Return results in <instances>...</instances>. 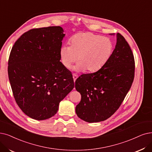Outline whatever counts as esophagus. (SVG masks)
I'll return each mask as SVG.
<instances>
[{
	"label": "esophagus",
	"instance_id": "1",
	"mask_svg": "<svg viewBox=\"0 0 152 152\" xmlns=\"http://www.w3.org/2000/svg\"><path fill=\"white\" fill-rule=\"evenodd\" d=\"M77 78H78V75H76L75 74H73V78H74V82H75V80H76V79H77Z\"/></svg>",
	"mask_w": 152,
	"mask_h": 152
}]
</instances>
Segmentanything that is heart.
<instances>
[{"instance_id": "heart-1", "label": "heart", "mask_w": 152, "mask_h": 152, "mask_svg": "<svg viewBox=\"0 0 152 152\" xmlns=\"http://www.w3.org/2000/svg\"><path fill=\"white\" fill-rule=\"evenodd\" d=\"M69 43L70 46L60 48V56L66 69H70L77 60L75 67L77 71L99 70L108 61L113 50L111 39L91 32L76 34L70 38Z\"/></svg>"}]
</instances>
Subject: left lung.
<instances>
[{"mask_svg": "<svg viewBox=\"0 0 152 152\" xmlns=\"http://www.w3.org/2000/svg\"><path fill=\"white\" fill-rule=\"evenodd\" d=\"M108 61L96 72L82 74L75 81L81 94L77 116L89 123L104 121L116 112L131 88L135 60L130 45L120 34Z\"/></svg>", "mask_w": 152, "mask_h": 152, "instance_id": "1", "label": "left lung"}]
</instances>
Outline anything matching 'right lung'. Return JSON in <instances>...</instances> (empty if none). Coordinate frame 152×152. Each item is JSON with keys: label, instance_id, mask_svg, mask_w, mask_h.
I'll use <instances>...</instances> for the list:
<instances>
[{"label": "right lung", "instance_id": "add662e5", "mask_svg": "<svg viewBox=\"0 0 152 152\" xmlns=\"http://www.w3.org/2000/svg\"><path fill=\"white\" fill-rule=\"evenodd\" d=\"M63 32L60 26L32 28L12 48L8 75L14 99L35 120L55 115L60 102L75 86L72 73L60 62Z\"/></svg>", "mask_w": 152, "mask_h": 152}]
</instances>
